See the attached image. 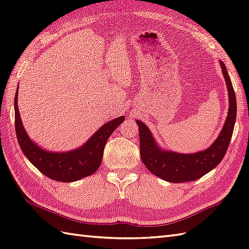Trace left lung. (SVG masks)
Masks as SVG:
<instances>
[{"mask_svg": "<svg viewBox=\"0 0 249 249\" xmlns=\"http://www.w3.org/2000/svg\"><path fill=\"white\" fill-rule=\"evenodd\" d=\"M219 62L228 92V114L219 136L207 149L196 153H179L163 149L145 124L136 119L139 129L141 159L151 173L163 180L170 183L196 180L213 170L226 154L235 124L236 99L226 66L221 60Z\"/></svg>", "mask_w": 249, "mask_h": 249, "instance_id": "left-lung-1", "label": "left lung"}]
</instances>
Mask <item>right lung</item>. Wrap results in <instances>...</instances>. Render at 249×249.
Returning a JSON list of instances; mask_svg holds the SVG:
<instances>
[{"mask_svg":"<svg viewBox=\"0 0 249 249\" xmlns=\"http://www.w3.org/2000/svg\"><path fill=\"white\" fill-rule=\"evenodd\" d=\"M18 94L19 87L17 88L15 96V124L18 142L26 159L40 172L51 179L71 183L92 175L98 170L107 139L117 126L123 124L124 116H119L102 124L80 147L66 152H54L40 147L28 136L18 107Z\"/></svg>","mask_w":249,"mask_h":249,"instance_id":"add662e5","label":"right lung"}]
</instances>
